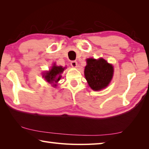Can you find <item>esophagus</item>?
I'll list each match as a JSON object with an SVG mask.
<instances>
[{"label":"esophagus","mask_w":149,"mask_h":149,"mask_svg":"<svg viewBox=\"0 0 149 149\" xmlns=\"http://www.w3.org/2000/svg\"><path fill=\"white\" fill-rule=\"evenodd\" d=\"M70 64H71L72 67L76 68L77 65V62L76 61H72L71 63H70Z\"/></svg>","instance_id":"esophagus-1"}]
</instances>
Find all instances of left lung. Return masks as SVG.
<instances>
[{"label":"left lung","instance_id":"obj_1","mask_svg":"<svg viewBox=\"0 0 149 149\" xmlns=\"http://www.w3.org/2000/svg\"><path fill=\"white\" fill-rule=\"evenodd\" d=\"M87 64L84 74L90 87L94 91H99L107 87L113 76L112 65L103 58H89Z\"/></svg>","mask_w":149,"mask_h":149}]
</instances>
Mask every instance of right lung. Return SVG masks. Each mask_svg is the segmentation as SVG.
Wrapping results in <instances>:
<instances>
[{"instance_id": "obj_1", "label": "right lung", "mask_w": 149, "mask_h": 149, "mask_svg": "<svg viewBox=\"0 0 149 149\" xmlns=\"http://www.w3.org/2000/svg\"><path fill=\"white\" fill-rule=\"evenodd\" d=\"M64 68H63L62 66H56V65H54L51 70L49 72L45 73V78L47 80V81L49 83H57L61 78V75L60 74H62L64 71ZM56 85H54L56 86Z\"/></svg>"}]
</instances>
